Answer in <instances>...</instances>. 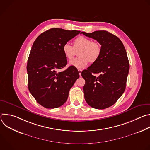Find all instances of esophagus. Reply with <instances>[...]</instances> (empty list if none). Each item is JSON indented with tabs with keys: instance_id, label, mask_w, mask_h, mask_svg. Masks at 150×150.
Listing matches in <instances>:
<instances>
[{
	"instance_id": "1",
	"label": "esophagus",
	"mask_w": 150,
	"mask_h": 150,
	"mask_svg": "<svg viewBox=\"0 0 150 150\" xmlns=\"http://www.w3.org/2000/svg\"><path fill=\"white\" fill-rule=\"evenodd\" d=\"M78 72H79V75L81 76V72H82V70L81 69H78Z\"/></svg>"
}]
</instances>
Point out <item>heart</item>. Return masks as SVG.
<instances>
[{
    "instance_id": "b5f03b06",
    "label": "heart",
    "mask_w": 150,
    "mask_h": 150,
    "mask_svg": "<svg viewBox=\"0 0 150 150\" xmlns=\"http://www.w3.org/2000/svg\"><path fill=\"white\" fill-rule=\"evenodd\" d=\"M101 46L98 42L93 41L88 37L79 36L73 42V46L69 42H66L62 46L64 56L68 60H72L77 52L79 57L71 61L69 65L78 69L86 67L88 62L93 63L99 57L101 53Z\"/></svg>"
}]
</instances>
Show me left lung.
Returning a JSON list of instances; mask_svg holds the SVG:
<instances>
[{"instance_id":"1","label":"left lung","mask_w":150,"mask_h":150,"mask_svg":"<svg viewBox=\"0 0 150 150\" xmlns=\"http://www.w3.org/2000/svg\"><path fill=\"white\" fill-rule=\"evenodd\" d=\"M82 33L97 40L101 46L98 59L81 72L85 81L83 87L85 100L93 108H108L125 90L129 70L126 50L121 40L108 31ZM98 73L100 75L98 77L92 75Z\"/></svg>"}]
</instances>
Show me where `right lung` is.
<instances>
[{"label": "right lung", "mask_w": 150, "mask_h": 150, "mask_svg": "<svg viewBox=\"0 0 150 150\" xmlns=\"http://www.w3.org/2000/svg\"><path fill=\"white\" fill-rule=\"evenodd\" d=\"M80 32L53 28L41 33L34 42L27 65L28 87L35 100L45 108H57L65 103L79 76L74 67L63 72L59 70L67 64L63 45Z\"/></svg>", "instance_id": "right-lung-1"}]
</instances>
